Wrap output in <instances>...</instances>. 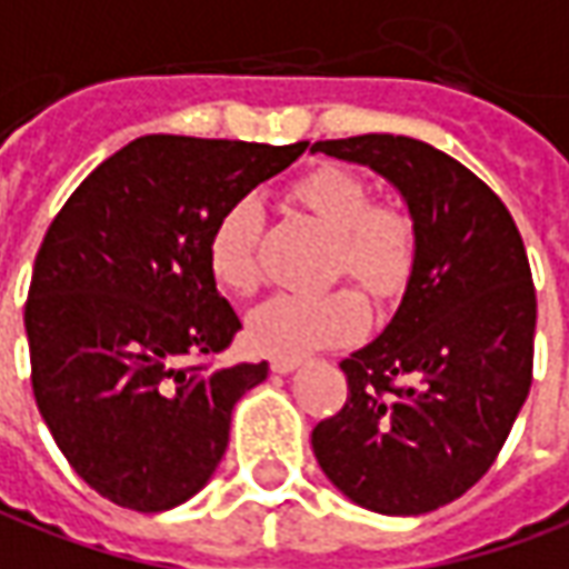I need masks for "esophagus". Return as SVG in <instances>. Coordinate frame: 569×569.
I'll use <instances>...</instances> for the list:
<instances>
[{"label": "esophagus", "mask_w": 569, "mask_h": 569, "mask_svg": "<svg viewBox=\"0 0 569 569\" xmlns=\"http://www.w3.org/2000/svg\"><path fill=\"white\" fill-rule=\"evenodd\" d=\"M298 363H301V357H296V353H277L271 360V369L273 372H292Z\"/></svg>", "instance_id": "34e87169"}]
</instances>
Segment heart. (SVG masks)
I'll return each mask as SVG.
<instances>
[{
    "instance_id": "obj_1",
    "label": "heart",
    "mask_w": 569,
    "mask_h": 569,
    "mask_svg": "<svg viewBox=\"0 0 569 569\" xmlns=\"http://www.w3.org/2000/svg\"><path fill=\"white\" fill-rule=\"evenodd\" d=\"M289 193L326 230H332L326 268L329 277L348 273L353 283L376 298L397 296L407 286L419 256V230L409 212L391 202L372 200L367 181L341 166H320L301 174ZM261 202L256 197H240L209 230V273L230 296L249 298L261 283ZM363 301L345 286L317 296H277L252 313L249 339L258 351L301 353L348 341L363 329Z\"/></svg>"
}]
</instances>
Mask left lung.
Wrapping results in <instances>:
<instances>
[{
  "label": "left lung",
  "instance_id": "left-lung-1",
  "mask_svg": "<svg viewBox=\"0 0 569 569\" xmlns=\"http://www.w3.org/2000/svg\"><path fill=\"white\" fill-rule=\"evenodd\" d=\"M311 153L388 178L419 230L391 323L345 357V407L313 428L323 475L379 515H425L496 462L533 381L536 289L518 224L478 174L403 134Z\"/></svg>",
  "mask_w": 569,
  "mask_h": 569
}]
</instances>
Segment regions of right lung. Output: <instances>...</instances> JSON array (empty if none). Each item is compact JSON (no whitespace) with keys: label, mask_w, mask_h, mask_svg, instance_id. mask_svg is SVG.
<instances>
[{"label":"right lung","mask_w":569,"mask_h":569,"mask_svg":"<svg viewBox=\"0 0 569 569\" xmlns=\"http://www.w3.org/2000/svg\"><path fill=\"white\" fill-rule=\"evenodd\" d=\"M144 134L73 190L39 246L23 308L36 407L104 499L166 511L228 450L237 400L268 363H197L243 329L206 261L216 218L305 153Z\"/></svg>","instance_id":"add662e5"}]
</instances>
